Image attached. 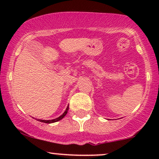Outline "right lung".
<instances>
[{
  "mask_svg": "<svg viewBox=\"0 0 159 159\" xmlns=\"http://www.w3.org/2000/svg\"><path fill=\"white\" fill-rule=\"evenodd\" d=\"M68 110H69V105H68V106H67L65 112L63 113V114H62V115H61V116H60L59 117L56 118V119L51 120H39V119H38L37 120H38V121L42 122V123H55V122H57V121H59V120H61L63 119V118L66 115L67 112H68Z\"/></svg>",
  "mask_w": 159,
  "mask_h": 159,
  "instance_id": "1",
  "label": "right lung"
}]
</instances>
